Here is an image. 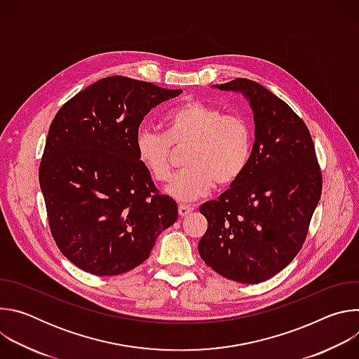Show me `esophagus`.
Instances as JSON below:
<instances>
[{"label":"esophagus","mask_w":359,"mask_h":359,"mask_svg":"<svg viewBox=\"0 0 359 359\" xmlns=\"http://www.w3.org/2000/svg\"><path fill=\"white\" fill-rule=\"evenodd\" d=\"M193 210H194V208L190 206V204H180V206H179V216H180V217H186V216L190 215Z\"/></svg>","instance_id":"1"}]
</instances>
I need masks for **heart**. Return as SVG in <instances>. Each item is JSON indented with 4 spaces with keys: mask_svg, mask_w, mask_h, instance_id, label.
Masks as SVG:
<instances>
[{
    "mask_svg": "<svg viewBox=\"0 0 359 359\" xmlns=\"http://www.w3.org/2000/svg\"><path fill=\"white\" fill-rule=\"evenodd\" d=\"M165 135L150 126L135 133L136 158L156 182H166L173 169L175 150H183L186 169L172 179L168 194L196 200L217 184L230 187L247 170L252 151V128L247 118L226 114L200 100H187L168 112Z\"/></svg>",
    "mask_w": 359,
    "mask_h": 359,
    "instance_id": "heart-1",
    "label": "heart"
}]
</instances>
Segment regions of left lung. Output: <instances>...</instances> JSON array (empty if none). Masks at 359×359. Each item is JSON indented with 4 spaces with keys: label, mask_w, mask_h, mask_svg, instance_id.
<instances>
[{
    "label": "left lung",
    "mask_w": 359,
    "mask_h": 359,
    "mask_svg": "<svg viewBox=\"0 0 359 359\" xmlns=\"http://www.w3.org/2000/svg\"><path fill=\"white\" fill-rule=\"evenodd\" d=\"M216 88L247 97L255 142L238 182L219 200L200 206L209 227L197 248L220 276L259 284L285 269L301 250L321 197L323 175L309 128L283 99L245 78Z\"/></svg>",
    "instance_id": "obj_1"
}]
</instances>
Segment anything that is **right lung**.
<instances>
[{"label":"right lung","instance_id":"1","mask_svg":"<svg viewBox=\"0 0 359 359\" xmlns=\"http://www.w3.org/2000/svg\"><path fill=\"white\" fill-rule=\"evenodd\" d=\"M182 89L126 76L89 85L58 111L39 163L49 229L65 257L95 276L140 266L177 220L135 151L143 118Z\"/></svg>","mask_w":359,"mask_h":359}]
</instances>
